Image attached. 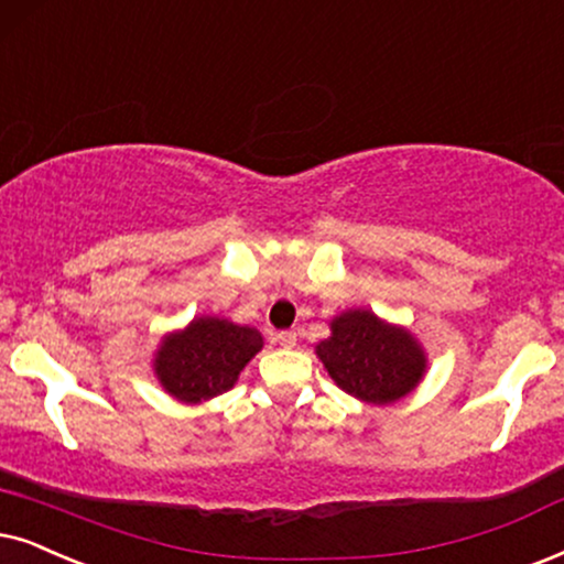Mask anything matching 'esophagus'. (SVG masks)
I'll return each instance as SVG.
<instances>
[{"label":"esophagus","mask_w":564,"mask_h":564,"mask_svg":"<svg viewBox=\"0 0 564 564\" xmlns=\"http://www.w3.org/2000/svg\"><path fill=\"white\" fill-rule=\"evenodd\" d=\"M275 344L278 346H283V348H291L296 344V333H291V330H281V333H275Z\"/></svg>","instance_id":"1"}]
</instances>
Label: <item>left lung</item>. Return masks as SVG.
<instances>
[{"mask_svg": "<svg viewBox=\"0 0 564 564\" xmlns=\"http://www.w3.org/2000/svg\"><path fill=\"white\" fill-rule=\"evenodd\" d=\"M330 330V338L317 346V356L348 395L367 403H393L422 380L424 351L401 327L380 323L372 312L354 310L335 317Z\"/></svg>", "mask_w": 564, "mask_h": 564, "instance_id": "obj_1", "label": "left lung"}]
</instances>
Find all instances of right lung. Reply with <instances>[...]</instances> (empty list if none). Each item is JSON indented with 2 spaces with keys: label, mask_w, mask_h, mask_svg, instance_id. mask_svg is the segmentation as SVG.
<instances>
[{
  "label": "right lung",
  "mask_w": 564,
  "mask_h": 564,
  "mask_svg": "<svg viewBox=\"0 0 564 564\" xmlns=\"http://www.w3.org/2000/svg\"><path fill=\"white\" fill-rule=\"evenodd\" d=\"M260 348L262 335L254 327L199 317L184 333L163 340L155 375L180 401H208L234 388L239 372Z\"/></svg>",
  "instance_id": "add662e5"
}]
</instances>
